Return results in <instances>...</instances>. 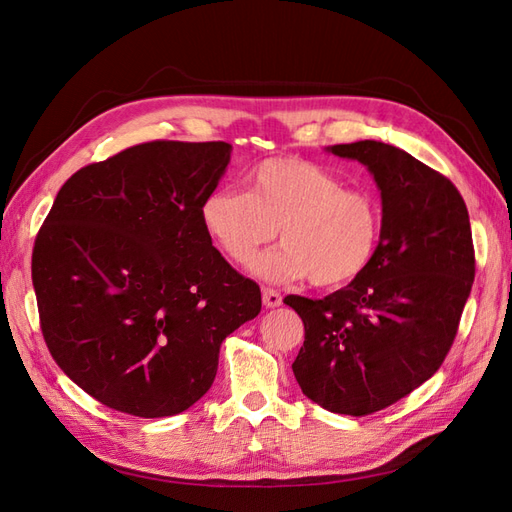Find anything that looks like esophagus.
I'll return each mask as SVG.
<instances>
[{"instance_id":"1","label":"esophagus","mask_w":512,"mask_h":512,"mask_svg":"<svg viewBox=\"0 0 512 512\" xmlns=\"http://www.w3.org/2000/svg\"><path fill=\"white\" fill-rule=\"evenodd\" d=\"M262 303H265V307H280L282 305V294L273 290V288H265V290H262Z\"/></svg>"}]
</instances>
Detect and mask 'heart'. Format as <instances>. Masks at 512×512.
I'll use <instances>...</instances> for the list:
<instances>
[{
	"label": "heart",
	"mask_w": 512,
	"mask_h": 512,
	"mask_svg": "<svg viewBox=\"0 0 512 512\" xmlns=\"http://www.w3.org/2000/svg\"><path fill=\"white\" fill-rule=\"evenodd\" d=\"M247 190H213L200 207L209 235L239 265L277 237L282 247L262 256L254 273L284 284L309 277L320 288L350 284L376 258L382 203L367 188L303 158H269L245 175Z\"/></svg>",
	"instance_id": "obj_1"
}]
</instances>
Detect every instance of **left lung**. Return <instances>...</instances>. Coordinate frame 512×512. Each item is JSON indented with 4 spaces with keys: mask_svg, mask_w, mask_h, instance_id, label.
<instances>
[{
    "mask_svg": "<svg viewBox=\"0 0 512 512\" xmlns=\"http://www.w3.org/2000/svg\"><path fill=\"white\" fill-rule=\"evenodd\" d=\"M327 151L374 175L382 239L346 288L284 299L305 327L292 371L324 410L365 416L410 395L451 350L474 282L472 228L451 179L404 149L359 141Z\"/></svg>",
    "mask_w": 512,
    "mask_h": 512,
    "instance_id": "1",
    "label": "left lung"
}]
</instances>
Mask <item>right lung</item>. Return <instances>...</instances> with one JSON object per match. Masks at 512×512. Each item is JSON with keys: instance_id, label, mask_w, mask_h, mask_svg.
<instances>
[{"instance_id": "right-lung-1", "label": "right lung", "mask_w": 512, "mask_h": 512, "mask_svg": "<svg viewBox=\"0 0 512 512\" xmlns=\"http://www.w3.org/2000/svg\"><path fill=\"white\" fill-rule=\"evenodd\" d=\"M228 143L151 141L61 185L36 237L32 280L55 363L100 404L173 416L203 397L220 346L258 316L256 282L200 218Z\"/></svg>"}]
</instances>
